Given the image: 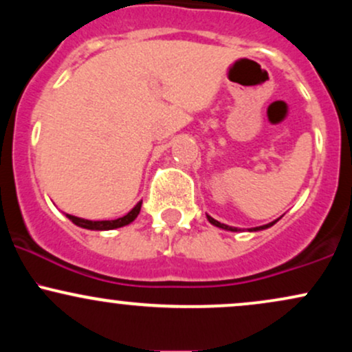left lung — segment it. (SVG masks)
Wrapping results in <instances>:
<instances>
[{"instance_id": "left-lung-1", "label": "left lung", "mask_w": 352, "mask_h": 352, "mask_svg": "<svg viewBox=\"0 0 352 352\" xmlns=\"http://www.w3.org/2000/svg\"><path fill=\"white\" fill-rule=\"evenodd\" d=\"M207 218H208V221L212 225H215V227H218V228H221V230H230V232H238L236 228H233V227H228V225H225V223H220V221L218 220H215V218H212L210 215H207ZM278 220H280V218H278ZM278 220H274V221H272V223H266V225H263V227H256V228H252L250 230V232H258V230H265V228H270V227H273L274 223H276Z\"/></svg>"}]
</instances>
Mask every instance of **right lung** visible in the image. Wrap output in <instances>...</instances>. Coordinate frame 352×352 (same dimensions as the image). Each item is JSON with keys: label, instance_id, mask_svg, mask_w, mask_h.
Returning a JSON list of instances; mask_svg holds the SVG:
<instances>
[{"label": "right lung", "instance_id": "right-lung-1", "mask_svg": "<svg viewBox=\"0 0 352 352\" xmlns=\"http://www.w3.org/2000/svg\"><path fill=\"white\" fill-rule=\"evenodd\" d=\"M140 207H142V201L135 205L127 215L117 218V220H98V221H92V220H84V218L74 217V215H66L74 225H78L80 228H87V230H114V228H120L125 227V225L132 223L135 220L137 215H139Z\"/></svg>", "mask_w": 352, "mask_h": 352}]
</instances>
